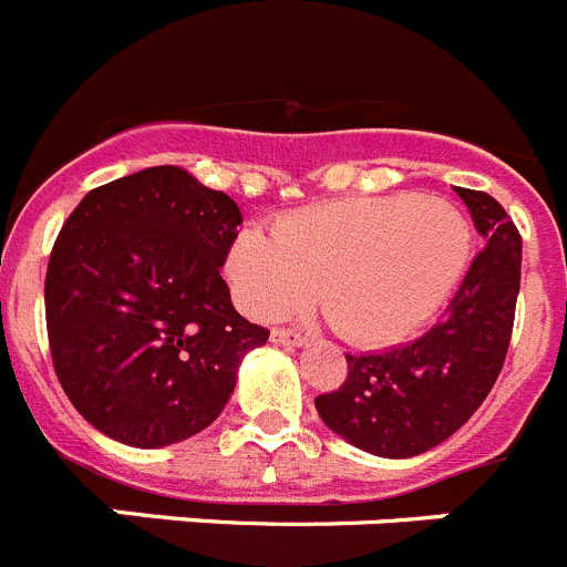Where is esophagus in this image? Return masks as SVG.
Returning <instances> with one entry per match:
<instances>
[{
    "mask_svg": "<svg viewBox=\"0 0 567 567\" xmlns=\"http://www.w3.org/2000/svg\"><path fill=\"white\" fill-rule=\"evenodd\" d=\"M272 343L275 346H303L307 343V338L303 334H295V332H287V329H272Z\"/></svg>",
    "mask_w": 567,
    "mask_h": 567,
    "instance_id": "obj_1",
    "label": "esophagus"
}]
</instances>
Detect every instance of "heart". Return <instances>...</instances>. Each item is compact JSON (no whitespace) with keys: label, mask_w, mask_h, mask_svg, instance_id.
Listing matches in <instances>:
<instances>
[{"label":"heart","mask_w":567,"mask_h":567,"mask_svg":"<svg viewBox=\"0 0 567 567\" xmlns=\"http://www.w3.org/2000/svg\"><path fill=\"white\" fill-rule=\"evenodd\" d=\"M474 252L465 213L417 193L298 209L275 233L249 227L227 255L238 307L275 318L318 287L332 327L358 346L412 338L449 303Z\"/></svg>","instance_id":"obj_1"}]
</instances>
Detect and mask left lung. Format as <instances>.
Masks as SVG:
<instances>
[{
  "label": "left lung",
  "instance_id": "8db88e82",
  "mask_svg": "<svg viewBox=\"0 0 567 567\" xmlns=\"http://www.w3.org/2000/svg\"><path fill=\"white\" fill-rule=\"evenodd\" d=\"M483 235L440 323L414 343L346 354L343 385L315 398L320 420L354 449L405 460L452 437L497 383L514 329L523 238L499 202L454 187Z\"/></svg>",
  "mask_w": 567,
  "mask_h": 567
}]
</instances>
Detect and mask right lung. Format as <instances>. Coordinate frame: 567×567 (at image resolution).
I'll list each match as a JSON object with an SVG mask.
<instances>
[{
  "mask_svg": "<svg viewBox=\"0 0 567 567\" xmlns=\"http://www.w3.org/2000/svg\"><path fill=\"white\" fill-rule=\"evenodd\" d=\"M240 221L227 193L169 164L90 189L70 213L44 318L59 383L93 429L162 449L224 412L244 354L269 340L221 278Z\"/></svg>",
  "mask_w": 567,
  "mask_h": 567,
  "instance_id": "obj_1",
  "label": "right lung"
}]
</instances>
